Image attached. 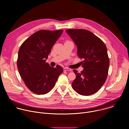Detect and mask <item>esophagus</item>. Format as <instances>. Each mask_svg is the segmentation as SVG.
<instances>
[{
  "label": "esophagus",
  "instance_id": "34e87169",
  "mask_svg": "<svg viewBox=\"0 0 129 129\" xmlns=\"http://www.w3.org/2000/svg\"><path fill=\"white\" fill-rule=\"evenodd\" d=\"M63 69H64V71H71V69L70 68H68V67H64Z\"/></svg>",
  "mask_w": 129,
  "mask_h": 129
}]
</instances>
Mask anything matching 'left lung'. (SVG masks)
I'll return each instance as SVG.
<instances>
[{
    "label": "left lung",
    "instance_id": "1",
    "mask_svg": "<svg viewBox=\"0 0 129 129\" xmlns=\"http://www.w3.org/2000/svg\"><path fill=\"white\" fill-rule=\"evenodd\" d=\"M67 34L77 47V54L83 59V70L76 75L72 87L76 92L82 95H90L98 92L107 78L109 59L105 43L91 31L83 29H69Z\"/></svg>",
    "mask_w": 129,
    "mask_h": 129
}]
</instances>
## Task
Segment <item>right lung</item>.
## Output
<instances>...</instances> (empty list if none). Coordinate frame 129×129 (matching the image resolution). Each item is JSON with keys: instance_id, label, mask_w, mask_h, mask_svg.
<instances>
[{"instance_id": "right-lung-1", "label": "right lung", "mask_w": 129, "mask_h": 129, "mask_svg": "<svg viewBox=\"0 0 129 129\" xmlns=\"http://www.w3.org/2000/svg\"><path fill=\"white\" fill-rule=\"evenodd\" d=\"M63 30H40L28 38L21 45L17 68L27 87L37 94L47 93L54 86L63 68L51 67L45 61L51 47Z\"/></svg>"}]
</instances>
